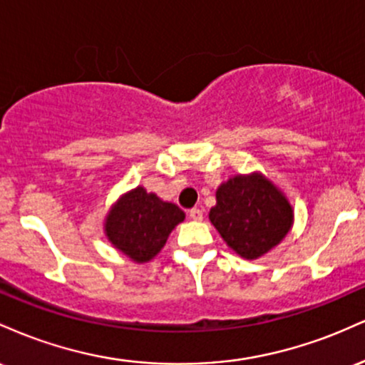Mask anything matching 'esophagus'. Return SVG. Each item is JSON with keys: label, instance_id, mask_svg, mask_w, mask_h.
Returning <instances> with one entry per match:
<instances>
[{"label": "esophagus", "instance_id": "34e87169", "mask_svg": "<svg viewBox=\"0 0 365 365\" xmlns=\"http://www.w3.org/2000/svg\"><path fill=\"white\" fill-rule=\"evenodd\" d=\"M188 216H190V220H194V221H202V217H204L202 211H200L199 207L190 209V211H188Z\"/></svg>", "mask_w": 365, "mask_h": 365}]
</instances>
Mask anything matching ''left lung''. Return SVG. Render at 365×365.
Instances as JSON below:
<instances>
[{"instance_id":"obj_1","label":"left lung","mask_w":365,"mask_h":365,"mask_svg":"<svg viewBox=\"0 0 365 365\" xmlns=\"http://www.w3.org/2000/svg\"><path fill=\"white\" fill-rule=\"evenodd\" d=\"M209 212L223 240L245 259H257L278 245L290 230V204L261 175L228 180L216 192Z\"/></svg>"}]
</instances>
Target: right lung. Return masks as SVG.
Masks as SVG:
<instances>
[{
	"label": "right lung",
	"instance_id": "add662e5",
	"mask_svg": "<svg viewBox=\"0 0 365 365\" xmlns=\"http://www.w3.org/2000/svg\"><path fill=\"white\" fill-rule=\"evenodd\" d=\"M185 212L137 187L120 199L106 220V235L116 249L137 262H148L168 240Z\"/></svg>",
	"mask_w": 365,
	"mask_h": 365
}]
</instances>
